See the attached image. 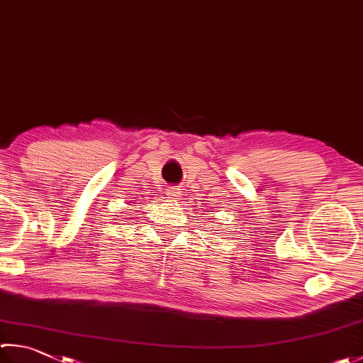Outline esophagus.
I'll use <instances>...</instances> for the list:
<instances>
[{
	"label": "esophagus",
	"instance_id": "1",
	"mask_svg": "<svg viewBox=\"0 0 363 363\" xmlns=\"http://www.w3.org/2000/svg\"><path fill=\"white\" fill-rule=\"evenodd\" d=\"M169 196L172 197V199H180V196H182V191H180V188L179 186H172L169 189Z\"/></svg>",
	"mask_w": 363,
	"mask_h": 363
}]
</instances>
